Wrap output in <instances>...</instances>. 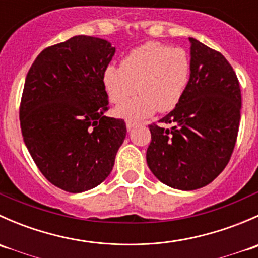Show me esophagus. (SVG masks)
<instances>
[{
  "instance_id": "obj_1",
  "label": "esophagus",
  "mask_w": 258,
  "mask_h": 258,
  "mask_svg": "<svg viewBox=\"0 0 258 258\" xmlns=\"http://www.w3.org/2000/svg\"><path fill=\"white\" fill-rule=\"evenodd\" d=\"M137 124V122H134V121H126V128L127 131H131L132 128H134L135 126Z\"/></svg>"
}]
</instances>
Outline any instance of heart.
Here are the masks:
<instances>
[{
	"mask_svg": "<svg viewBox=\"0 0 258 258\" xmlns=\"http://www.w3.org/2000/svg\"><path fill=\"white\" fill-rule=\"evenodd\" d=\"M191 64L186 52L157 42H148L123 57L121 67H106L102 83L108 100L114 105L136 92L139 98L114 110L127 121H141L156 113L170 112L177 107L188 86Z\"/></svg>",
	"mask_w": 258,
	"mask_h": 258,
	"instance_id": "1",
	"label": "heart"
}]
</instances>
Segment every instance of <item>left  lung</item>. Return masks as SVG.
<instances>
[{"instance_id": "obj_1", "label": "left lung", "mask_w": 258, "mask_h": 258, "mask_svg": "<svg viewBox=\"0 0 258 258\" xmlns=\"http://www.w3.org/2000/svg\"><path fill=\"white\" fill-rule=\"evenodd\" d=\"M191 74L177 107L151 124L146 160L162 183L192 191L211 183L230 161L241 118V90L227 59L189 37Z\"/></svg>"}]
</instances>
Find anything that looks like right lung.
<instances>
[{"label":"right lung","mask_w":258,"mask_h":258,"mask_svg":"<svg viewBox=\"0 0 258 258\" xmlns=\"http://www.w3.org/2000/svg\"><path fill=\"white\" fill-rule=\"evenodd\" d=\"M116 48L108 41L75 36L43 49L26 76L21 131L43 176L71 194L105 181L126 137L123 119L106 116L102 77Z\"/></svg>","instance_id":"obj_1"}]
</instances>
